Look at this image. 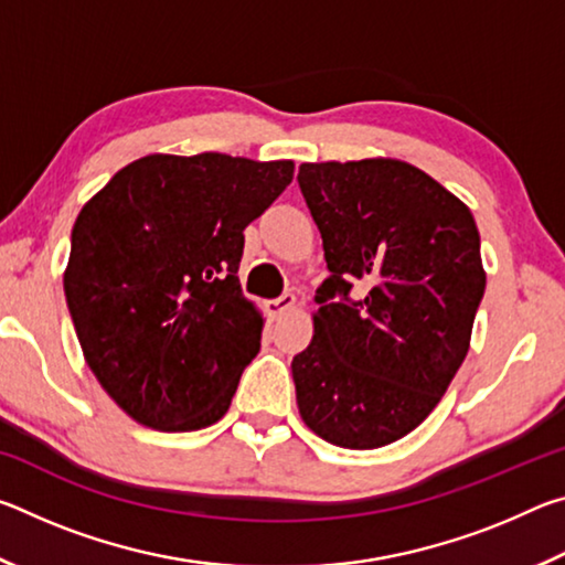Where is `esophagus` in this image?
Instances as JSON below:
<instances>
[{"label": "esophagus", "mask_w": 565, "mask_h": 565, "mask_svg": "<svg viewBox=\"0 0 565 565\" xmlns=\"http://www.w3.org/2000/svg\"><path fill=\"white\" fill-rule=\"evenodd\" d=\"M294 303H296V296L294 294H281L279 299L266 301V309H269L271 317H284L286 311L294 309Z\"/></svg>", "instance_id": "1"}]
</instances>
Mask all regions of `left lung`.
<instances>
[{"mask_svg": "<svg viewBox=\"0 0 565 565\" xmlns=\"http://www.w3.org/2000/svg\"><path fill=\"white\" fill-rule=\"evenodd\" d=\"M331 271L313 339L291 361L306 426L343 448H379L431 414L461 366L486 291L468 206L396 159L299 167ZM361 282L370 291L353 300Z\"/></svg>", "mask_w": 565, "mask_h": 565, "instance_id": "1", "label": "left lung"}]
</instances>
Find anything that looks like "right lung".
Returning <instances> with one entry per match:
<instances>
[{"label":"right lung","mask_w":565,"mask_h":565,"mask_svg":"<svg viewBox=\"0 0 565 565\" xmlns=\"http://www.w3.org/2000/svg\"><path fill=\"white\" fill-rule=\"evenodd\" d=\"M291 179V161L151 154L76 216L66 306L94 376L139 424L196 431L232 406L264 329L236 276L244 228Z\"/></svg>","instance_id":"obj_1"}]
</instances>
